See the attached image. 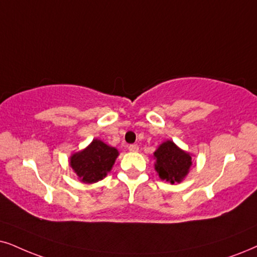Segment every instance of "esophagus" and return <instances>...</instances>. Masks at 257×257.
<instances>
[{"instance_id":"obj_1","label":"esophagus","mask_w":257,"mask_h":257,"mask_svg":"<svg viewBox=\"0 0 257 257\" xmlns=\"http://www.w3.org/2000/svg\"><path fill=\"white\" fill-rule=\"evenodd\" d=\"M128 149L131 152H138L139 151V146L138 145H129Z\"/></svg>"}]
</instances>
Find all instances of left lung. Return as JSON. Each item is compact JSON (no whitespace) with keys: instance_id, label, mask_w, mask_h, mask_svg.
Instances as JSON below:
<instances>
[{"instance_id":"8db88e82","label":"left lung","mask_w":257,"mask_h":257,"mask_svg":"<svg viewBox=\"0 0 257 257\" xmlns=\"http://www.w3.org/2000/svg\"><path fill=\"white\" fill-rule=\"evenodd\" d=\"M155 171L162 180L171 184L181 183L192 166V158L188 153L180 149L173 141L164 142L154 152Z\"/></svg>"}]
</instances>
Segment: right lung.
<instances>
[{"mask_svg": "<svg viewBox=\"0 0 257 257\" xmlns=\"http://www.w3.org/2000/svg\"><path fill=\"white\" fill-rule=\"evenodd\" d=\"M117 157V149L95 139L85 149L71 155L70 166L82 183L92 184L106 177Z\"/></svg>", "mask_w": 257, "mask_h": 257, "instance_id": "right-lung-1", "label": "right lung"}]
</instances>
